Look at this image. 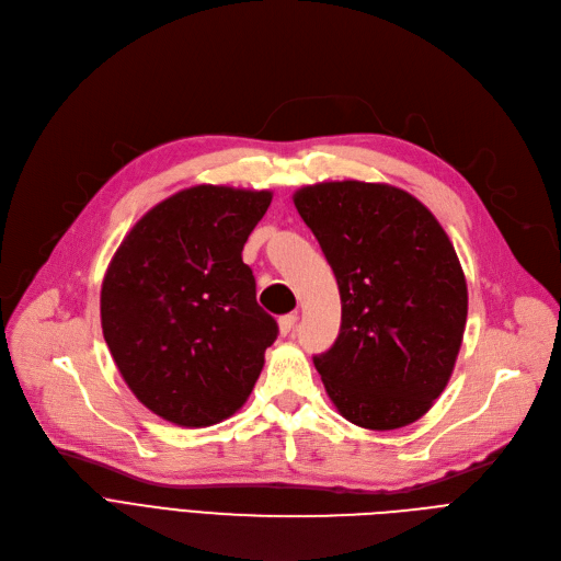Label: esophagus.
<instances>
[{
    "label": "esophagus",
    "mask_w": 561,
    "mask_h": 561,
    "mask_svg": "<svg viewBox=\"0 0 561 561\" xmlns=\"http://www.w3.org/2000/svg\"><path fill=\"white\" fill-rule=\"evenodd\" d=\"M296 322H298V313H286L279 318V332L282 336H288L293 330H296Z\"/></svg>",
    "instance_id": "34e87169"
}]
</instances>
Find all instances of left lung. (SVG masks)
<instances>
[{"instance_id":"1","label":"left lung","mask_w":561,"mask_h":561,"mask_svg":"<svg viewBox=\"0 0 561 561\" xmlns=\"http://www.w3.org/2000/svg\"><path fill=\"white\" fill-rule=\"evenodd\" d=\"M332 265L341 330L313 357L339 414L398 430L427 414L453 375L468 288L444 227L389 184L322 182L293 195Z\"/></svg>"}]
</instances>
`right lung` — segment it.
Returning a JSON list of instances; mask_svg holds the SVG:
<instances>
[{
  "label": "right lung",
  "instance_id": "1",
  "mask_svg": "<svg viewBox=\"0 0 561 561\" xmlns=\"http://www.w3.org/2000/svg\"><path fill=\"white\" fill-rule=\"evenodd\" d=\"M271 191L199 184L125 236L102 282V332L131 393L180 427L216 425L250 398L277 322L256 305L243 245Z\"/></svg>",
  "mask_w": 561,
  "mask_h": 561
}]
</instances>
